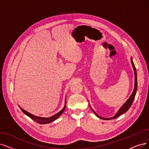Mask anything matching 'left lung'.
<instances>
[{
  "instance_id": "left-lung-1",
  "label": "left lung",
  "mask_w": 149,
  "mask_h": 149,
  "mask_svg": "<svg viewBox=\"0 0 149 149\" xmlns=\"http://www.w3.org/2000/svg\"><path fill=\"white\" fill-rule=\"evenodd\" d=\"M131 62H132V66H133V68L134 69V91L132 94V95L130 97V98L128 99V100L127 101V102L124 103V104L121 107L120 109L118 110V111L117 112V114L114 116L112 117L111 118H103V117H100L99 116H98L97 114V116L98 117H99L100 118H102V119H104V120H109V119H113V118H117V117L121 116L122 114H123V113L126 112L128 109L129 108H130V106H132L133 102V100L134 99V97H135V95H136V91H137V86H138V82H137V74H136V68H135V66L134 65L133 63V62L132 61V59H131ZM93 111V110H92Z\"/></svg>"
}]
</instances>
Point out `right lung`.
I'll return each instance as SVG.
<instances>
[{
	"label": "right lung",
	"instance_id": "obj_1",
	"mask_svg": "<svg viewBox=\"0 0 149 149\" xmlns=\"http://www.w3.org/2000/svg\"><path fill=\"white\" fill-rule=\"evenodd\" d=\"M19 108H21V111L24 113V114L26 115H27L28 117H29L31 118H32V120H33L34 121H35L36 122H37L38 123H40V124H46V123H49L53 121L56 120L57 118H58L59 117H60L62 113L63 112L65 108H66V104H65L63 108L60 111L58 112V113H57L56 114L50 117H37V116H35L34 115H32V114H31V113L28 112L27 111H25L24 109H23L22 108H21V107L19 106Z\"/></svg>",
	"mask_w": 149,
	"mask_h": 149
}]
</instances>
